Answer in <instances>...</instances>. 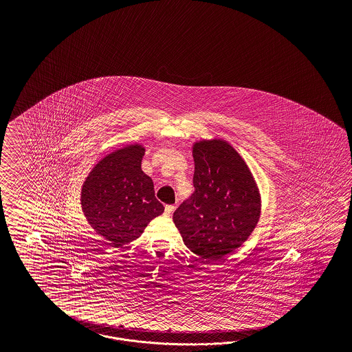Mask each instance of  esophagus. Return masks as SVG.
<instances>
[{
  "mask_svg": "<svg viewBox=\"0 0 352 352\" xmlns=\"http://www.w3.org/2000/svg\"><path fill=\"white\" fill-rule=\"evenodd\" d=\"M174 209H175L174 205H166V206H165V215H168V217L171 215V213L174 212Z\"/></svg>",
  "mask_w": 352,
  "mask_h": 352,
  "instance_id": "obj_1",
  "label": "esophagus"
}]
</instances>
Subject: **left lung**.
I'll list each match as a JSON object with an SVG mask.
<instances>
[{"instance_id":"8db88e82","label":"left lung","mask_w":352,"mask_h":352,"mask_svg":"<svg viewBox=\"0 0 352 352\" xmlns=\"http://www.w3.org/2000/svg\"><path fill=\"white\" fill-rule=\"evenodd\" d=\"M192 155L195 192L174 212L173 221L184 245L214 262L252 234L261 215V196L245 161L223 139L196 142Z\"/></svg>"}]
</instances>
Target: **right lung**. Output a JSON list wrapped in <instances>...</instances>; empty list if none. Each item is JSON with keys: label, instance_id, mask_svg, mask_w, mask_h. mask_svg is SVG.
Returning a JSON list of instances; mask_svg holds the SVG:
<instances>
[{"label": "right lung", "instance_id": "right-lung-1", "mask_svg": "<svg viewBox=\"0 0 352 352\" xmlns=\"http://www.w3.org/2000/svg\"><path fill=\"white\" fill-rule=\"evenodd\" d=\"M144 147L129 144L107 155L89 173L81 206L89 224L115 246L138 239L164 212L153 182L142 170Z\"/></svg>", "mask_w": 352, "mask_h": 352}]
</instances>
